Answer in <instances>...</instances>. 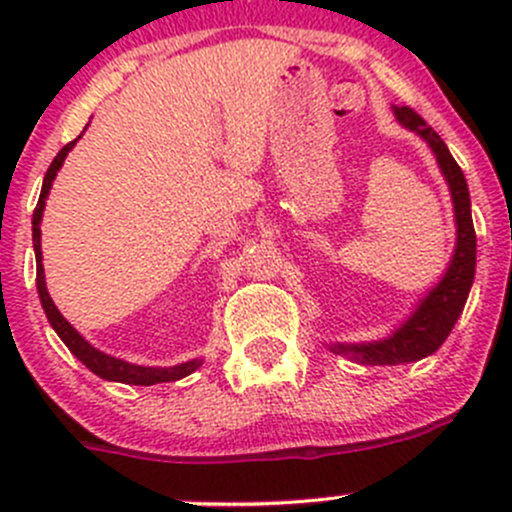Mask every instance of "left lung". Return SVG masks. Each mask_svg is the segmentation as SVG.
<instances>
[{"label":"left lung","instance_id":"1","mask_svg":"<svg viewBox=\"0 0 512 512\" xmlns=\"http://www.w3.org/2000/svg\"><path fill=\"white\" fill-rule=\"evenodd\" d=\"M394 111L396 118L406 128L421 133L428 141V146L433 148V153H436L438 165H441L443 175H446L448 185H451L458 242L456 255H453L446 277L418 304L414 317L394 337L374 344H352V347L349 344H339V347H334L337 354L352 356L354 361L366 366L406 364V361H418L423 356L436 352L446 342L448 334H451L456 319L461 317L468 292H471L473 285V275H476V230H473L471 218V195H468V185L466 178H463L461 165L453 160L443 138L431 126H426V121L418 116L414 108L394 106Z\"/></svg>","mask_w":512,"mask_h":512}]
</instances>
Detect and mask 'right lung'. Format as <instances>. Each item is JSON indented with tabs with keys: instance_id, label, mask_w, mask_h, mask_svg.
<instances>
[{
	"instance_id": "add662e5",
	"label": "right lung",
	"mask_w": 512,
	"mask_h": 512,
	"mask_svg": "<svg viewBox=\"0 0 512 512\" xmlns=\"http://www.w3.org/2000/svg\"><path fill=\"white\" fill-rule=\"evenodd\" d=\"M76 141H79V138H76ZM76 141L66 143V146L61 148L59 153H56V158L51 160L49 170H46V175H44V185H41L39 203H36L34 218H32V240H34L36 260H39V265H36V289H39V299H41V307H44V312H46V319H49L51 327L56 329V334L61 337V342L69 347V352L74 354L76 359L81 361V364L89 366V369L94 371L96 376H101V379L121 381V384H133V386H151V384H160V381L183 379V376L193 374V371L198 369L203 361L193 359V361H185V364L170 366V369H153V366H136V364H128V361L113 359V356L98 352V349L91 347V344L86 342V339L81 337V334L76 332V329L71 327V324L66 322L64 317H61V312L54 307L49 292H46L44 267H41V230H39V223H41V213H44V200H46V195H49L51 183H54V178H56V170L61 168L66 153L74 148Z\"/></svg>"
}]
</instances>
